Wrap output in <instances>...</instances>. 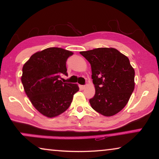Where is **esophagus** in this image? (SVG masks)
Segmentation results:
<instances>
[{
    "label": "esophagus",
    "mask_w": 159,
    "mask_h": 159,
    "mask_svg": "<svg viewBox=\"0 0 159 159\" xmlns=\"http://www.w3.org/2000/svg\"><path fill=\"white\" fill-rule=\"evenodd\" d=\"M80 87H81L82 89H84V88L86 87V85H80Z\"/></svg>",
    "instance_id": "1"
}]
</instances>
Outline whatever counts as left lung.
Instances as JSON below:
<instances>
[{
	"label": "left lung",
	"mask_w": 159,
	"mask_h": 159,
	"mask_svg": "<svg viewBox=\"0 0 159 159\" xmlns=\"http://www.w3.org/2000/svg\"><path fill=\"white\" fill-rule=\"evenodd\" d=\"M89 61L95 94L92 108L111 116L124 108L134 88V71L129 59L115 48H99L80 52Z\"/></svg>",
	"instance_id": "left-lung-1"
}]
</instances>
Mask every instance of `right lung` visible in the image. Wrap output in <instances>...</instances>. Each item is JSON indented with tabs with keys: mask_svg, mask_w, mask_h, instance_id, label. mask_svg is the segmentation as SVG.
<instances>
[{
	"mask_svg": "<svg viewBox=\"0 0 159 159\" xmlns=\"http://www.w3.org/2000/svg\"><path fill=\"white\" fill-rule=\"evenodd\" d=\"M74 52L49 48L34 54L23 66L22 83L32 104L45 116L52 118L69 108L79 88L63 83L61 75L68 76L66 62Z\"/></svg>",
	"mask_w": 159,
	"mask_h": 159,
	"instance_id": "1",
	"label": "right lung"
}]
</instances>
